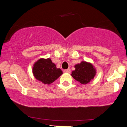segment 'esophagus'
<instances>
[{
    "label": "esophagus",
    "mask_w": 127,
    "mask_h": 127,
    "mask_svg": "<svg viewBox=\"0 0 127 127\" xmlns=\"http://www.w3.org/2000/svg\"><path fill=\"white\" fill-rule=\"evenodd\" d=\"M64 72H65V73H70V68H67V69L64 70Z\"/></svg>",
    "instance_id": "obj_1"
}]
</instances>
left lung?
<instances>
[{"label": "left lung", "instance_id": "left-lung-1", "mask_svg": "<svg viewBox=\"0 0 127 127\" xmlns=\"http://www.w3.org/2000/svg\"><path fill=\"white\" fill-rule=\"evenodd\" d=\"M75 70L73 71V78L82 84H86L90 82L95 75V71L93 65L85 62L76 64L75 66Z\"/></svg>", "mask_w": 127, "mask_h": 127}]
</instances>
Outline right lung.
<instances>
[{"label": "right lung", "instance_id": "add662e5", "mask_svg": "<svg viewBox=\"0 0 127 127\" xmlns=\"http://www.w3.org/2000/svg\"><path fill=\"white\" fill-rule=\"evenodd\" d=\"M33 72L37 79L45 84L52 83L63 73L62 70L57 68L49 59L37 61L33 67Z\"/></svg>", "mask_w": 127, "mask_h": 127}]
</instances>
